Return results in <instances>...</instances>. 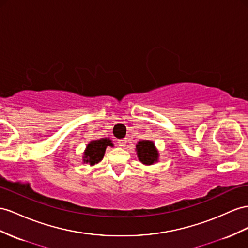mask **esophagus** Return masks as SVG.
I'll list each match as a JSON object with an SVG mask.
<instances>
[{"mask_svg":"<svg viewBox=\"0 0 248 248\" xmlns=\"http://www.w3.org/2000/svg\"><path fill=\"white\" fill-rule=\"evenodd\" d=\"M118 145H119V147H124V145L126 144V140H125V138L124 139H120V140H118Z\"/></svg>","mask_w":248,"mask_h":248,"instance_id":"34e87169","label":"esophagus"}]
</instances>
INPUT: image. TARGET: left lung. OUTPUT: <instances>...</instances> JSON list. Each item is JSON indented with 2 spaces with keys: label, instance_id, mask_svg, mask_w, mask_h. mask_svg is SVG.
<instances>
[{
  "label": "left lung",
  "instance_id": "1",
  "mask_svg": "<svg viewBox=\"0 0 248 248\" xmlns=\"http://www.w3.org/2000/svg\"><path fill=\"white\" fill-rule=\"evenodd\" d=\"M136 154L138 160L144 166H152L159 161V151L155 147V143L151 140H141L136 144Z\"/></svg>",
  "mask_w": 248,
  "mask_h": 248
}]
</instances>
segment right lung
Returning a JSON list of instances; mask_svg holds the SVG:
<instances>
[{
    "mask_svg": "<svg viewBox=\"0 0 248 248\" xmlns=\"http://www.w3.org/2000/svg\"><path fill=\"white\" fill-rule=\"evenodd\" d=\"M113 145L110 138H100L90 141L82 153V163H89L91 167L99 163L105 156L107 147H113Z\"/></svg>",
    "mask_w": 248,
    "mask_h": 248,
    "instance_id": "obj_1",
    "label": "right lung"
}]
</instances>
